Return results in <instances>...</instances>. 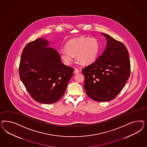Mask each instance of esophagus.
<instances>
[{"label":"esophagus","instance_id":"1","mask_svg":"<svg viewBox=\"0 0 147 147\" xmlns=\"http://www.w3.org/2000/svg\"><path fill=\"white\" fill-rule=\"evenodd\" d=\"M80 72V70L79 69H77V68H76L75 69V70H74V73H76V74H78V73H79Z\"/></svg>","mask_w":147,"mask_h":147}]
</instances>
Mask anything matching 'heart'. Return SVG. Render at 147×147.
Here are the masks:
<instances>
[{"label":"heart","instance_id":"obj_1","mask_svg":"<svg viewBox=\"0 0 147 147\" xmlns=\"http://www.w3.org/2000/svg\"><path fill=\"white\" fill-rule=\"evenodd\" d=\"M100 51L98 39L94 38L81 36L68 41L66 48L60 50V54L64 63L70 65L74 55L82 64H89L96 59Z\"/></svg>","mask_w":147,"mask_h":147}]
</instances>
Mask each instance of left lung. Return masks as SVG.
<instances>
[{
  "instance_id": "8db88e82",
  "label": "left lung",
  "mask_w": 147,
  "mask_h": 147,
  "mask_svg": "<svg viewBox=\"0 0 147 147\" xmlns=\"http://www.w3.org/2000/svg\"><path fill=\"white\" fill-rule=\"evenodd\" d=\"M107 46L92 63L82 69L84 88L89 98L107 102L116 98L125 87L130 74V62L125 46L109 35Z\"/></svg>"
}]
</instances>
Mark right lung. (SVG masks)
I'll list each match as a JSON object with an SVG mask.
<instances>
[{
	"mask_svg": "<svg viewBox=\"0 0 147 147\" xmlns=\"http://www.w3.org/2000/svg\"><path fill=\"white\" fill-rule=\"evenodd\" d=\"M49 44L44 38L28 43L19 67L20 78L28 93L44 104L56 102L62 97L74 71L62 63L55 49L47 47Z\"/></svg>",
	"mask_w": 147,
	"mask_h": 147,
	"instance_id": "obj_1",
	"label": "right lung"
}]
</instances>
